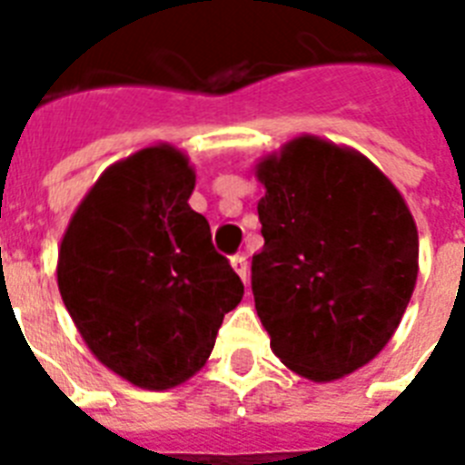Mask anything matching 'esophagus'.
Masks as SVG:
<instances>
[{
	"label": "esophagus",
	"instance_id": "1",
	"mask_svg": "<svg viewBox=\"0 0 465 465\" xmlns=\"http://www.w3.org/2000/svg\"><path fill=\"white\" fill-rule=\"evenodd\" d=\"M230 263H232V269H235L237 276L242 278L244 283H247V276H250V266H247V259H244V254H235L232 259H230Z\"/></svg>",
	"mask_w": 465,
	"mask_h": 465
}]
</instances>
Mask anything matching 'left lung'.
<instances>
[{"mask_svg": "<svg viewBox=\"0 0 465 465\" xmlns=\"http://www.w3.org/2000/svg\"><path fill=\"white\" fill-rule=\"evenodd\" d=\"M256 314L283 365L341 380L389 343L418 278V228L365 155L300 136L259 163Z\"/></svg>", "mask_w": 465, "mask_h": 465, "instance_id": "8db88e82", "label": "left lung"}]
</instances>
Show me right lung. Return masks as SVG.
<instances>
[{
  "label": "right lung",
  "mask_w": 465,
  "mask_h": 465,
  "mask_svg": "<svg viewBox=\"0 0 465 465\" xmlns=\"http://www.w3.org/2000/svg\"><path fill=\"white\" fill-rule=\"evenodd\" d=\"M192 189L187 155L143 148L100 174L59 247V292L91 352L151 391L202 370L244 295Z\"/></svg>",
  "instance_id": "add662e5"
}]
</instances>
